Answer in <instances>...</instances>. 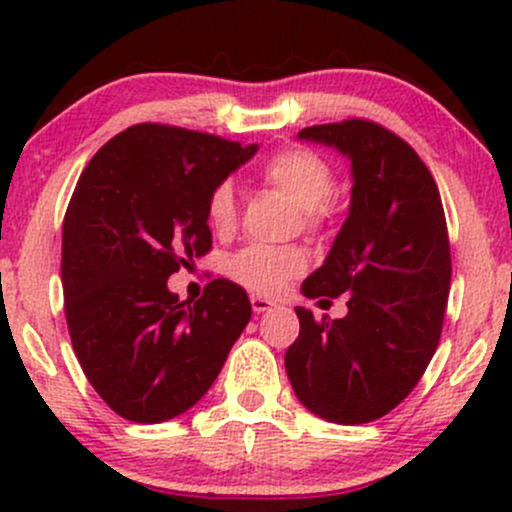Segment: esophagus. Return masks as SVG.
Listing matches in <instances>:
<instances>
[{"mask_svg": "<svg viewBox=\"0 0 512 512\" xmlns=\"http://www.w3.org/2000/svg\"><path fill=\"white\" fill-rule=\"evenodd\" d=\"M250 305H252V310H255L257 315L267 313V310L276 308V303L269 301V298H264V296H250Z\"/></svg>", "mask_w": 512, "mask_h": 512, "instance_id": "obj_1", "label": "esophagus"}]
</instances>
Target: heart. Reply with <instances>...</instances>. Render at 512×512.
<instances>
[{"label":"heart","instance_id":"obj_1","mask_svg":"<svg viewBox=\"0 0 512 512\" xmlns=\"http://www.w3.org/2000/svg\"><path fill=\"white\" fill-rule=\"evenodd\" d=\"M262 180L289 195L305 211L308 226H320L325 219V204L334 192V173L322 156L308 149H298V146L276 151L264 161ZM207 219L209 226L221 236L236 228L238 202L231 182H219L211 190ZM305 267H308V257L301 248L250 245L228 262V274L240 286L255 293H279Z\"/></svg>","mask_w":512,"mask_h":512}]
</instances>
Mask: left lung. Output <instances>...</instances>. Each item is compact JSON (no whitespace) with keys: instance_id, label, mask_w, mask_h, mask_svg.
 Wrapping results in <instances>:
<instances>
[{"instance_id":"obj_1","label":"left lung","mask_w":512,"mask_h":512,"mask_svg":"<svg viewBox=\"0 0 512 512\" xmlns=\"http://www.w3.org/2000/svg\"><path fill=\"white\" fill-rule=\"evenodd\" d=\"M298 137L351 161L349 216L301 289L308 298L349 293V313L315 320L296 308L301 332L286 373L320 419L368 424L414 390L438 349L452 274L443 202L419 154L378 122L313 125Z\"/></svg>"}]
</instances>
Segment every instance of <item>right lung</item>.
<instances>
[{"mask_svg": "<svg viewBox=\"0 0 512 512\" xmlns=\"http://www.w3.org/2000/svg\"><path fill=\"white\" fill-rule=\"evenodd\" d=\"M257 144L142 122L88 161L62 228L64 315L88 383L115 414L161 424L207 395L250 322L228 279L180 301L168 276L211 250V190Z\"/></svg>", "mask_w": 512, "mask_h": 512, "instance_id": "1", "label": "right lung"}]
</instances>
